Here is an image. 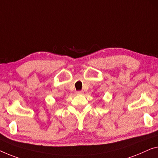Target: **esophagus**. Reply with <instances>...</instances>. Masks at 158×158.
<instances>
[{
  "mask_svg": "<svg viewBox=\"0 0 158 158\" xmlns=\"http://www.w3.org/2000/svg\"><path fill=\"white\" fill-rule=\"evenodd\" d=\"M84 94V91H77V94H78V95H81V94Z\"/></svg>",
  "mask_w": 158,
  "mask_h": 158,
  "instance_id": "obj_1",
  "label": "esophagus"
}]
</instances>
